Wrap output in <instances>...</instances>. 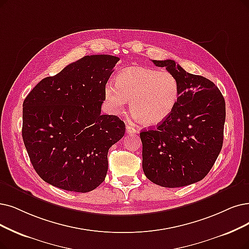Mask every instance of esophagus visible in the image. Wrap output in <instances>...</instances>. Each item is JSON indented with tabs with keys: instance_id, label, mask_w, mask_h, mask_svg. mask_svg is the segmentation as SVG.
Returning a JSON list of instances; mask_svg holds the SVG:
<instances>
[{
	"instance_id": "1",
	"label": "esophagus",
	"mask_w": 249,
	"mask_h": 249,
	"mask_svg": "<svg viewBox=\"0 0 249 249\" xmlns=\"http://www.w3.org/2000/svg\"><path fill=\"white\" fill-rule=\"evenodd\" d=\"M125 131H126L127 134H138V130H137V128L134 127V126L131 125V124H127V125H126Z\"/></svg>"
}]
</instances>
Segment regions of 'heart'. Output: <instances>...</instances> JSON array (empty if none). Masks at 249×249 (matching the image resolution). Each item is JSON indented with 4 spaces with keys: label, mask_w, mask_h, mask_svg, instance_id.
I'll return each mask as SVG.
<instances>
[{
    "label": "heart",
    "mask_w": 249,
    "mask_h": 249,
    "mask_svg": "<svg viewBox=\"0 0 249 249\" xmlns=\"http://www.w3.org/2000/svg\"><path fill=\"white\" fill-rule=\"evenodd\" d=\"M180 87L174 74L148 67H130L118 72L115 85L107 84L104 98L111 113L123 111L127 101L133 115L145 126L163 123L176 108Z\"/></svg>",
    "instance_id": "heart-1"
}]
</instances>
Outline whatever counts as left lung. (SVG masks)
<instances>
[{"label":"left lung","instance_id":"1","mask_svg":"<svg viewBox=\"0 0 249 249\" xmlns=\"http://www.w3.org/2000/svg\"><path fill=\"white\" fill-rule=\"evenodd\" d=\"M152 62L176 76L180 95L163 123L140 133L144 174L166 188L199 182L212 170L223 146L225 99L210 79L187 72L174 60Z\"/></svg>","mask_w":249,"mask_h":249}]
</instances>
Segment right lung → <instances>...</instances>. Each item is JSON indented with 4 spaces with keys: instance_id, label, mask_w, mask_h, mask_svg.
<instances>
[{
    "instance_id": "right-lung-1",
    "label": "right lung",
    "mask_w": 249,
    "mask_h": 249,
    "mask_svg": "<svg viewBox=\"0 0 249 249\" xmlns=\"http://www.w3.org/2000/svg\"><path fill=\"white\" fill-rule=\"evenodd\" d=\"M119 58L85 56L42 79L23 102L22 138L36 174L50 185L86 193L108 170V150L125 125L101 114L104 88Z\"/></svg>"
}]
</instances>
